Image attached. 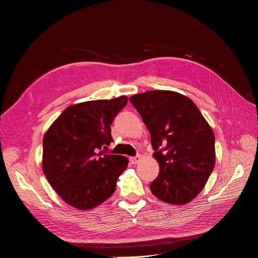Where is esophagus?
<instances>
[{
	"instance_id": "esophagus-1",
	"label": "esophagus",
	"mask_w": 258,
	"mask_h": 258,
	"mask_svg": "<svg viewBox=\"0 0 258 258\" xmlns=\"http://www.w3.org/2000/svg\"><path fill=\"white\" fill-rule=\"evenodd\" d=\"M141 160V156H136V157H130L129 161L132 163V165H137V163L140 162Z\"/></svg>"
}]
</instances>
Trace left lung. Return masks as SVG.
Listing matches in <instances>:
<instances>
[{"mask_svg":"<svg viewBox=\"0 0 258 258\" xmlns=\"http://www.w3.org/2000/svg\"><path fill=\"white\" fill-rule=\"evenodd\" d=\"M130 102L151 134L159 174L150 188L170 205L190 202L205 188L215 166L214 132L192 101L171 90L132 96Z\"/></svg>","mask_w":258,"mask_h":258,"instance_id":"obj_1","label":"left lung"}]
</instances>
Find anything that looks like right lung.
<instances>
[{
  "label": "right lung",
  "mask_w": 258,
  "mask_h": 258,
  "mask_svg": "<svg viewBox=\"0 0 258 258\" xmlns=\"http://www.w3.org/2000/svg\"><path fill=\"white\" fill-rule=\"evenodd\" d=\"M128 98L92 100L68 106L43 139V172L66 204L90 210L110 198L128 158L103 155L113 141L111 124Z\"/></svg>",
  "instance_id": "1"
}]
</instances>
